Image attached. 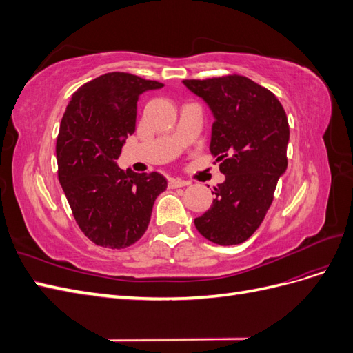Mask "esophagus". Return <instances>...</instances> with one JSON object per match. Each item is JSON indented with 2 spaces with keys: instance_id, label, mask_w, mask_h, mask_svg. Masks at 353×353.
Here are the masks:
<instances>
[{
  "instance_id": "34e87169",
  "label": "esophagus",
  "mask_w": 353,
  "mask_h": 353,
  "mask_svg": "<svg viewBox=\"0 0 353 353\" xmlns=\"http://www.w3.org/2000/svg\"><path fill=\"white\" fill-rule=\"evenodd\" d=\"M188 185L187 181H183V179H178V178H170L168 181V187L169 188H179V187H185Z\"/></svg>"
}]
</instances>
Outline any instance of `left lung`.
Masks as SVG:
<instances>
[{"instance_id":"obj_1","label":"left lung","mask_w":353,"mask_h":353,"mask_svg":"<svg viewBox=\"0 0 353 353\" xmlns=\"http://www.w3.org/2000/svg\"><path fill=\"white\" fill-rule=\"evenodd\" d=\"M183 82L212 110L209 148L225 175L194 225L212 243L240 244L259 228L287 169L285 112L270 90L241 74Z\"/></svg>"}]
</instances>
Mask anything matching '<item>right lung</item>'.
<instances>
[{
	"label": "right lung",
	"mask_w": 353,
	"mask_h": 353,
	"mask_svg": "<svg viewBox=\"0 0 353 353\" xmlns=\"http://www.w3.org/2000/svg\"><path fill=\"white\" fill-rule=\"evenodd\" d=\"M163 83L131 73L101 74L74 91L56 144L59 181L81 231L101 248L125 249L143 237L154 200L168 187L157 172L117 166L134 134L137 101Z\"/></svg>",
	"instance_id": "1"
}]
</instances>
